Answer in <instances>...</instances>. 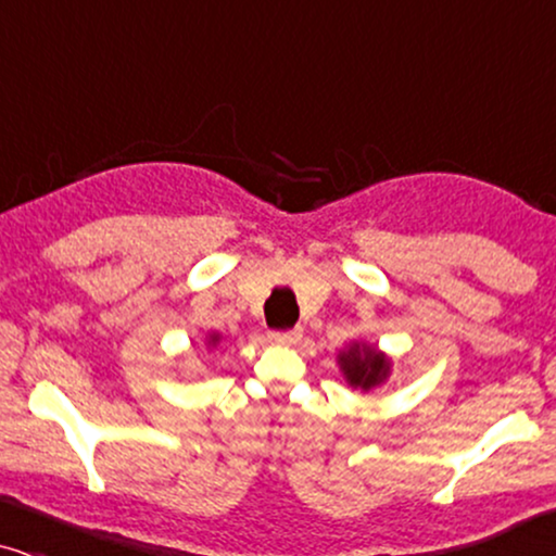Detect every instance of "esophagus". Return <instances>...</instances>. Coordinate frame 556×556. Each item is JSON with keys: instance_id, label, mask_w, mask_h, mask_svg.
<instances>
[{"instance_id": "esophagus-1", "label": "esophagus", "mask_w": 556, "mask_h": 556, "mask_svg": "<svg viewBox=\"0 0 556 556\" xmlns=\"http://www.w3.org/2000/svg\"><path fill=\"white\" fill-rule=\"evenodd\" d=\"M301 329H280V331H270V341L273 344H280V346H291L295 341L301 339Z\"/></svg>"}]
</instances>
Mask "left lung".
<instances>
[{"instance_id": "1", "label": "left lung", "mask_w": 556, "mask_h": 556, "mask_svg": "<svg viewBox=\"0 0 556 556\" xmlns=\"http://www.w3.org/2000/svg\"><path fill=\"white\" fill-rule=\"evenodd\" d=\"M341 367H344L349 382L367 390V387L382 382L387 371V359L382 354L369 352V349L364 354H359V349H354V352L341 356Z\"/></svg>"}]
</instances>
